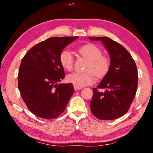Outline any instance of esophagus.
<instances>
[{
	"mask_svg": "<svg viewBox=\"0 0 153 153\" xmlns=\"http://www.w3.org/2000/svg\"><path fill=\"white\" fill-rule=\"evenodd\" d=\"M82 87H78V86H74V89L75 90H79L80 89H82Z\"/></svg>",
	"mask_w": 153,
	"mask_h": 153,
	"instance_id": "esophagus-1",
	"label": "esophagus"
}]
</instances>
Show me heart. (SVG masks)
I'll list each match as a JSON object with an SVG mask.
<instances>
[{"instance_id": "b5f03b06", "label": "heart", "mask_w": 153, "mask_h": 153, "mask_svg": "<svg viewBox=\"0 0 153 153\" xmlns=\"http://www.w3.org/2000/svg\"><path fill=\"white\" fill-rule=\"evenodd\" d=\"M77 52L82 57L88 61L84 72H74L67 77L69 82L78 87H83L92 84L94 76L97 78H103L107 76L111 68V59L102 55V52L98 46L93 44H88L77 48ZM61 65L65 69L71 71L74 65V58L67 50L61 52L59 56Z\"/></svg>"}]
</instances>
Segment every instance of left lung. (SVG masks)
I'll return each instance as SVG.
<instances>
[{
  "label": "left lung",
  "instance_id": "8db88e82",
  "mask_svg": "<svg viewBox=\"0 0 153 153\" xmlns=\"http://www.w3.org/2000/svg\"><path fill=\"white\" fill-rule=\"evenodd\" d=\"M100 40L111 56V68L97 88H93L90 106L96 117L113 120L128 112L138 88V75L135 61L129 52L108 37L89 38ZM103 89L102 92L100 90Z\"/></svg>",
  "mask_w": 153,
  "mask_h": 153
}]
</instances>
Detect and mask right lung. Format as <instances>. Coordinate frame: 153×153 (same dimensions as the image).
<instances>
[{
  "instance_id": "right-lung-1",
  "label": "right lung",
  "mask_w": 153,
  "mask_h": 153,
  "mask_svg": "<svg viewBox=\"0 0 153 153\" xmlns=\"http://www.w3.org/2000/svg\"><path fill=\"white\" fill-rule=\"evenodd\" d=\"M74 37H51L28 51L18 73V88L31 112L38 117L52 120L65 109L74 94L73 84H59L65 77L59 56Z\"/></svg>"
}]
</instances>
